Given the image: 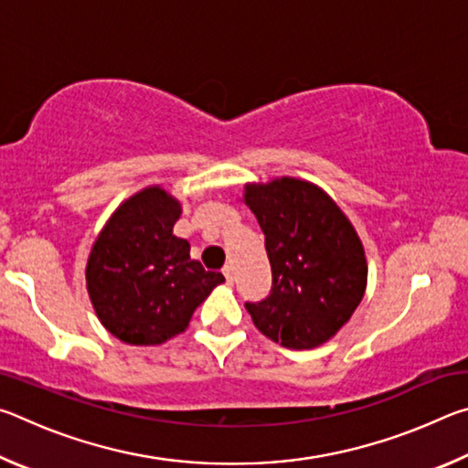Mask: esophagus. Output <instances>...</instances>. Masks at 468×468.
I'll return each mask as SVG.
<instances>
[{"mask_svg": "<svg viewBox=\"0 0 468 468\" xmlns=\"http://www.w3.org/2000/svg\"><path fill=\"white\" fill-rule=\"evenodd\" d=\"M223 274H225V279H227V282H233V266L231 264H225V268H223Z\"/></svg>", "mask_w": 468, "mask_h": 468, "instance_id": "obj_1", "label": "esophagus"}]
</instances>
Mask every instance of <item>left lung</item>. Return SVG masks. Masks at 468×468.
Instances as JSON below:
<instances>
[{"label":"left lung","mask_w":468,"mask_h":468,"mask_svg":"<svg viewBox=\"0 0 468 468\" xmlns=\"http://www.w3.org/2000/svg\"><path fill=\"white\" fill-rule=\"evenodd\" d=\"M243 202L264 231L272 268L268 299L245 303L256 328L295 351L328 343L367 289L353 223L320 186L299 177L245 184Z\"/></svg>","instance_id":"8db88e82"}]
</instances>
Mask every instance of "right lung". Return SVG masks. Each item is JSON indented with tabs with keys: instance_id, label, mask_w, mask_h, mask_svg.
Returning <instances> with one entry per match:
<instances>
[{
	"instance_id": "obj_1",
	"label": "right lung",
	"mask_w": 468,
	"mask_h": 468,
	"mask_svg": "<svg viewBox=\"0 0 468 468\" xmlns=\"http://www.w3.org/2000/svg\"><path fill=\"white\" fill-rule=\"evenodd\" d=\"M179 217L177 197L148 186L117 206L92 243L86 291L102 326L122 343H167L225 282L223 274L189 258V243L173 235Z\"/></svg>"
}]
</instances>
